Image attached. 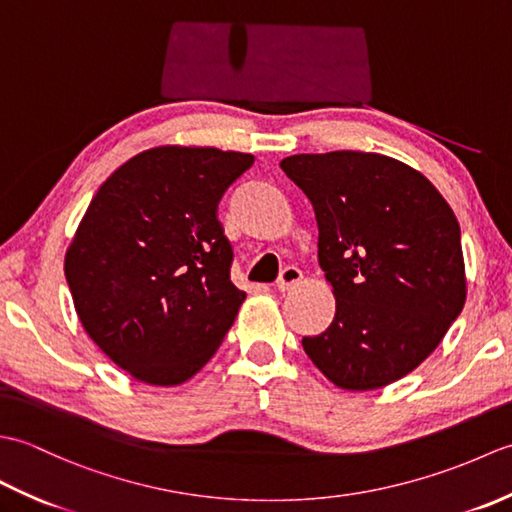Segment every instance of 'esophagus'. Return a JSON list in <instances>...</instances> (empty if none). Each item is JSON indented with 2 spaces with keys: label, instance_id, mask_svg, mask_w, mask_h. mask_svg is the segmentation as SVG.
<instances>
[{
  "label": "esophagus",
  "instance_id": "34e87169",
  "mask_svg": "<svg viewBox=\"0 0 512 512\" xmlns=\"http://www.w3.org/2000/svg\"><path fill=\"white\" fill-rule=\"evenodd\" d=\"M301 279H303V273H301V270H299L297 266H286V268L279 273L277 288H279L281 292H286V290H290V288L299 286Z\"/></svg>",
  "mask_w": 512,
  "mask_h": 512
}]
</instances>
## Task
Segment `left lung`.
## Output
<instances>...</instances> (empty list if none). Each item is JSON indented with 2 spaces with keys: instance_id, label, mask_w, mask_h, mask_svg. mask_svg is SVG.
<instances>
[{
  "instance_id": "1",
  "label": "left lung",
  "mask_w": 512,
  "mask_h": 512,
  "mask_svg": "<svg viewBox=\"0 0 512 512\" xmlns=\"http://www.w3.org/2000/svg\"><path fill=\"white\" fill-rule=\"evenodd\" d=\"M281 169L312 202L336 314L303 350L334 385L378 389L427 358L466 301L460 224L438 189L365 151L297 154Z\"/></svg>"
}]
</instances>
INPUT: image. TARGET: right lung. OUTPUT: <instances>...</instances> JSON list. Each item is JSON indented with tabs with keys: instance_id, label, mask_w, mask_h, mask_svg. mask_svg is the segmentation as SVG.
<instances>
[{
	"instance_id": "right-lung-1",
	"label": "right lung",
	"mask_w": 512,
	"mask_h": 512,
	"mask_svg": "<svg viewBox=\"0 0 512 512\" xmlns=\"http://www.w3.org/2000/svg\"><path fill=\"white\" fill-rule=\"evenodd\" d=\"M255 158L215 147H156L96 191L65 253V279L90 339L149 385L189 380L220 347L246 292L217 220Z\"/></svg>"
}]
</instances>
